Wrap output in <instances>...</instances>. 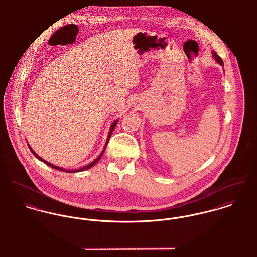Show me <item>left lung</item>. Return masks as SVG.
Listing matches in <instances>:
<instances>
[{
	"label": "left lung",
	"instance_id": "8db88e82",
	"mask_svg": "<svg viewBox=\"0 0 257 257\" xmlns=\"http://www.w3.org/2000/svg\"><path fill=\"white\" fill-rule=\"evenodd\" d=\"M213 56H214V58L216 59V61L220 64V66H223V62H222L221 58H220V56H219L215 51H213Z\"/></svg>",
	"mask_w": 257,
	"mask_h": 257
}]
</instances>
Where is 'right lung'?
<instances>
[{
	"label": "right lung",
	"mask_w": 257,
	"mask_h": 257,
	"mask_svg": "<svg viewBox=\"0 0 257 257\" xmlns=\"http://www.w3.org/2000/svg\"><path fill=\"white\" fill-rule=\"evenodd\" d=\"M117 121L118 120H115L114 122H112V124L110 125V132H109V135H108V138H107V142H106V145H105V147H104V149H103V151H102V153L93 161V162H91L90 164H88V165H86V166H84V167H82V168H80V169H75V170H67V169H64V168H62V167H59V166H56V165H54V164H51V163H49V162H47L46 160H44L43 158H41L40 156H38L37 153L34 151V149L31 147V146L28 144V146H29V148L31 149V151L33 152V154L37 157L38 160H40V161H42V162H44L46 165H48V166H50V167H52L53 169H57V170H60V171H65V172H67V173H72V172H80V171H85V170H87V169H89V168H91V167H93L99 160H100V158L102 157V155H103V153L105 152V149H106V147L108 146V143H109V140H110V136H111V134H112V131L114 130V127H115V125H116V123H117Z\"/></svg>",
	"instance_id": "obj_1"
}]
</instances>
